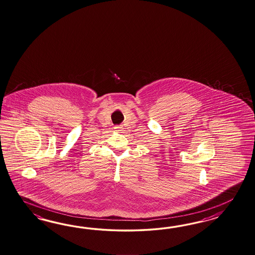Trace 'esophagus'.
Here are the masks:
<instances>
[{"label": "esophagus", "mask_w": 255, "mask_h": 255, "mask_svg": "<svg viewBox=\"0 0 255 255\" xmlns=\"http://www.w3.org/2000/svg\"><path fill=\"white\" fill-rule=\"evenodd\" d=\"M116 128V130L120 131V130H122V128H123V127H122V126H117V127H116V128Z\"/></svg>", "instance_id": "esophagus-1"}]
</instances>
